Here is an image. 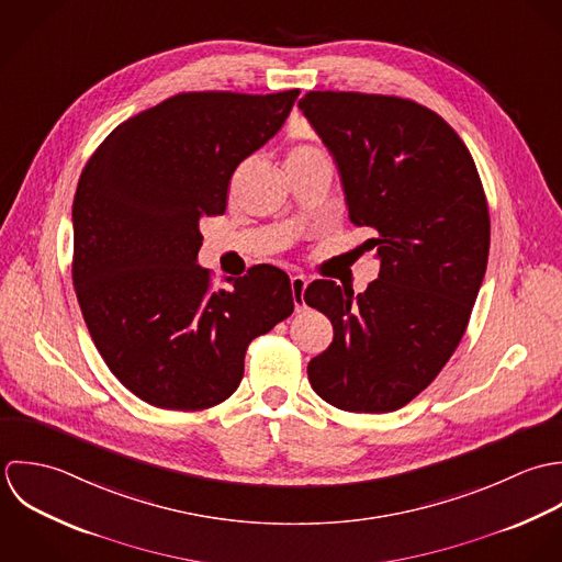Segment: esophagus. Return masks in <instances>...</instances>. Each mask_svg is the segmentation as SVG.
<instances>
[{
	"mask_svg": "<svg viewBox=\"0 0 562 562\" xmlns=\"http://www.w3.org/2000/svg\"><path fill=\"white\" fill-rule=\"evenodd\" d=\"M308 286V280L304 276H291V291H293V302H295V311H302L304 304V291Z\"/></svg>",
	"mask_w": 562,
	"mask_h": 562,
	"instance_id": "esophagus-1",
	"label": "esophagus"
}]
</instances>
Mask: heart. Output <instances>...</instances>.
<instances>
[{
    "label": "heart",
    "mask_w": 562,
    "mask_h": 562,
    "mask_svg": "<svg viewBox=\"0 0 562 562\" xmlns=\"http://www.w3.org/2000/svg\"><path fill=\"white\" fill-rule=\"evenodd\" d=\"M317 154H322V151L315 149V147H311V145H297V147H293V149L289 151V158H286V160H300V158H308V156H317Z\"/></svg>",
    "instance_id": "heart-1"
}]
</instances>
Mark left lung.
Instances as JSON below:
<instances>
[{"instance_id":"1","label":"left lung","mask_w":562,"mask_h":562,"mask_svg":"<svg viewBox=\"0 0 562 562\" xmlns=\"http://www.w3.org/2000/svg\"><path fill=\"white\" fill-rule=\"evenodd\" d=\"M337 160L349 222L380 260L364 293L315 280L304 300L335 328L308 380L349 413H391L446 367L491 245L475 162L443 116L395 95L311 91L297 104ZM360 247V251H362Z\"/></svg>"}]
</instances>
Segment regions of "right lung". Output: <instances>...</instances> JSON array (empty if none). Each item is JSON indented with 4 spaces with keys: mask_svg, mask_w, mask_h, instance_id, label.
I'll return each mask as SVG.
<instances>
[{
    "mask_svg": "<svg viewBox=\"0 0 562 562\" xmlns=\"http://www.w3.org/2000/svg\"><path fill=\"white\" fill-rule=\"evenodd\" d=\"M300 89L180 93L130 116L74 198V286L116 380L167 411L227 400L247 345L293 313L289 276L256 265L213 289L200 220L224 215L234 169L286 121Z\"/></svg>",
    "mask_w": 562,
    "mask_h": 562,
    "instance_id": "right-lung-1",
    "label": "right lung"
}]
</instances>
